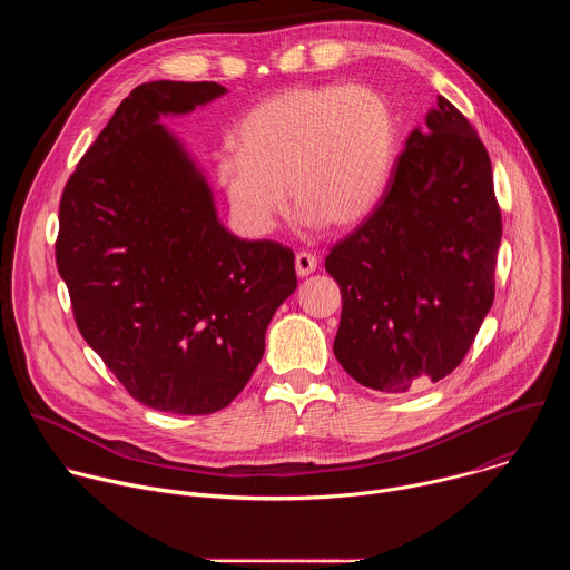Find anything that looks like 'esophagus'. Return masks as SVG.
<instances>
[{
	"label": "esophagus",
	"mask_w": 570,
	"mask_h": 570,
	"mask_svg": "<svg viewBox=\"0 0 570 570\" xmlns=\"http://www.w3.org/2000/svg\"><path fill=\"white\" fill-rule=\"evenodd\" d=\"M317 268V257L311 253H297L295 255V271L299 277H306L311 273H315Z\"/></svg>",
	"instance_id": "1"
}]
</instances>
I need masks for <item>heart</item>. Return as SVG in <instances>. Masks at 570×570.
<instances>
[{
  "label": "heart",
  "instance_id": "b5f03b06",
  "mask_svg": "<svg viewBox=\"0 0 570 570\" xmlns=\"http://www.w3.org/2000/svg\"><path fill=\"white\" fill-rule=\"evenodd\" d=\"M216 159L234 220L268 234L288 194L306 225L347 229L379 205L394 171L399 119L367 86H299L257 104Z\"/></svg>",
  "mask_w": 570,
  "mask_h": 570
}]
</instances>
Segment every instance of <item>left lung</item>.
I'll return each instance as SVG.
<instances>
[{
    "instance_id": "1",
    "label": "left lung",
    "mask_w": 570,
    "mask_h": 570,
    "mask_svg": "<svg viewBox=\"0 0 570 570\" xmlns=\"http://www.w3.org/2000/svg\"><path fill=\"white\" fill-rule=\"evenodd\" d=\"M501 234L490 155L438 97L379 205L324 262L343 295L334 354L345 372L390 394L451 374L492 308Z\"/></svg>"
}]
</instances>
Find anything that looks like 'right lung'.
Masks as SVG:
<instances>
[{
	"label": "right lung",
	"mask_w": 570,
	"mask_h": 570,
	"mask_svg": "<svg viewBox=\"0 0 570 570\" xmlns=\"http://www.w3.org/2000/svg\"><path fill=\"white\" fill-rule=\"evenodd\" d=\"M225 92L209 80L135 88L60 198L56 264L78 332L130 396L159 413L225 409L297 288L293 250L234 236L194 157L159 124Z\"/></svg>",
	"instance_id": "obj_1"
}]
</instances>
